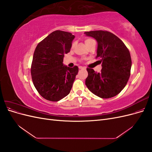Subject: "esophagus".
Returning a JSON list of instances; mask_svg holds the SVG:
<instances>
[{
	"mask_svg": "<svg viewBox=\"0 0 152 152\" xmlns=\"http://www.w3.org/2000/svg\"><path fill=\"white\" fill-rule=\"evenodd\" d=\"M79 69H80V70H82V69H86V68L84 66H79Z\"/></svg>",
	"mask_w": 152,
	"mask_h": 152,
	"instance_id": "34e87169",
	"label": "esophagus"
}]
</instances>
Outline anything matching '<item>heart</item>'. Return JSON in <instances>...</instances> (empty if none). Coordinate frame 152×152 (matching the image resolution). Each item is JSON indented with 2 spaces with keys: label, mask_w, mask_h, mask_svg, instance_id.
Listing matches in <instances>:
<instances>
[{
  "label": "heart",
  "mask_w": 152,
  "mask_h": 152,
  "mask_svg": "<svg viewBox=\"0 0 152 152\" xmlns=\"http://www.w3.org/2000/svg\"><path fill=\"white\" fill-rule=\"evenodd\" d=\"M93 41H94V40L91 39H86L85 40V44L87 45H88L89 43H91V42H93Z\"/></svg>",
  "instance_id": "b5f03b06"
}]
</instances>
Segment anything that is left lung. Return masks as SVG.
Listing matches in <instances>:
<instances>
[{
  "label": "left lung",
  "mask_w": 152,
  "mask_h": 152,
  "mask_svg": "<svg viewBox=\"0 0 152 152\" xmlns=\"http://www.w3.org/2000/svg\"><path fill=\"white\" fill-rule=\"evenodd\" d=\"M84 34L97 41L96 57L100 58L102 66L99 73L87 68V87L101 98L115 96L125 87L129 79L132 66L129 51L122 41L111 32L96 30L86 31Z\"/></svg>",
  "instance_id": "8db88e82"
}]
</instances>
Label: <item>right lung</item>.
<instances>
[{
  "mask_svg": "<svg viewBox=\"0 0 152 152\" xmlns=\"http://www.w3.org/2000/svg\"><path fill=\"white\" fill-rule=\"evenodd\" d=\"M74 38L71 33L56 30L35 48L31 75L37 91L45 99L58 102L70 93L79 68H70L63 61L64 54L70 52Z\"/></svg>",
  "mask_w": 152,
  "mask_h": 152,
  "instance_id": "1",
  "label": "right lung"
}]
</instances>
